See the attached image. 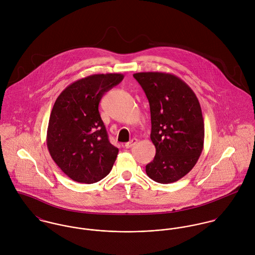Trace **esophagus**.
<instances>
[{"instance_id":"obj_1","label":"esophagus","mask_w":255,"mask_h":255,"mask_svg":"<svg viewBox=\"0 0 255 255\" xmlns=\"http://www.w3.org/2000/svg\"><path fill=\"white\" fill-rule=\"evenodd\" d=\"M137 139L136 138H132L130 141H128V142H127L126 144H125V147L126 148H130V147H132L133 145H135L136 143H137Z\"/></svg>"}]
</instances>
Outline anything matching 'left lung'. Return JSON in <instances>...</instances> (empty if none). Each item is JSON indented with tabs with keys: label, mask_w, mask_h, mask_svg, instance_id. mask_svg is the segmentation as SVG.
I'll return each mask as SVG.
<instances>
[{
	"label": "left lung",
	"mask_w": 255,
	"mask_h": 255,
	"mask_svg": "<svg viewBox=\"0 0 255 255\" xmlns=\"http://www.w3.org/2000/svg\"><path fill=\"white\" fill-rule=\"evenodd\" d=\"M151 114L150 138L156 148L146 174L154 182L171 183L194 167L203 150L204 122L192 89L175 74L137 73Z\"/></svg>",
	"instance_id": "obj_1"
}]
</instances>
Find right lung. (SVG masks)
I'll list each match as a JSON object with an SVG mask.
<instances>
[{
  "instance_id": "right-lung-1",
  "label": "right lung",
  "mask_w": 255,
  "mask_h": 255,
  "mask_svg": "<svg viewBox=\"0 0 255 255\" xmlns=\"http://www.w3.org/2000/svg\"><path fill=\"white\" fill-rule=\"evenodd\" d=\"M123 78L121 73H101L78 79L54 104L47 147L58 167L74 182H99L113 168L119 149L110 143L98 107L103 95Z\"/></svg>"
}]
</instances>
